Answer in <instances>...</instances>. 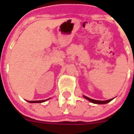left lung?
I'll return each mask as SVG.
<instances>
[{"instance_id":"1","label":"left lung","mask_w":134,"mask_h":134,"mask_svg":"<svg viewBox=\"0 0 134 134\" xmlns=\"http://www.w3.org/2000/svg\"><path fill=\"white\" fill-rule=\"evenodd\" d=\"M84 98H86V99H88L89 101H91V103H95V104H106V103H108V102H110V101H111V100H113V99H108V100H106V101H98V100H94V99H91V98H88V97L86 96H84Z\"/></svg>"}]
</instances>
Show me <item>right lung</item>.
I'll return each instance as SVG.
<instances>
[{
	"mask_svg": "<svg viewBox=\"0 0 134 134\" xmlns=\"http://www.w3.org/2000/svg\"><path fill=\"white\" fill-rule=\"evenodd\" d=\"M48 99H44V100H40V101H27V102H29V103H43V102H44V101H46L47 100H48Z\"/></svg>",
	"mask_w": 134,
	"mask_h": 134,
	"instance_id": "1",
	"label": "right lung"
}]
</instances>
